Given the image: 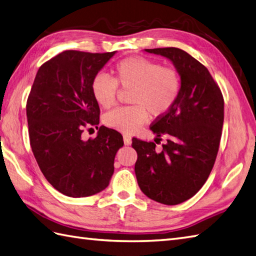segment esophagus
I'll return each instance as SVG.
<instances>
[{
  "mask_svg": "<svg viewBox=\"0 0 256 256\" xmlns=\"http://www.w3.org/2000/svg\"><path fill=\"white\" fill-rule=\"evenodd\" d=\"M124 142L126 146L132 144V137L129 134H124Z\"/></svg>",
  "mask_w": 256,
  "mask_h": 256,
  "instance_id": "1",
  "label": "esophagus"
}]
</instances>
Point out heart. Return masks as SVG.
<instances>
[{"instance_id": "1", "label": "heart", "mask_w": 256, "mask_h": 256, "mask_svg": "<svg viewBox=\"0 0 256 256\" xmlns=\"http://www.w3.org/2000/svg\"><path fill=\"white\" fill-rule=\"evenodd\" d=\"M118 86L132 88L129 102L132 105L107 112L103 122L119 132H134L146 122L149 112L160 117L172 108L180 93L182 78L173 66H163L144 56H132L118 62L112 78L105 73L96 74L90 90L96 103L107 110L116 103Z\"/></svg>"}]
</instances>
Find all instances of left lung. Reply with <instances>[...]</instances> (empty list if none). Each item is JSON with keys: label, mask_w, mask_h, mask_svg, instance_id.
Segmentation results:
<instances>
[{"label": "left lung", "mask_w": 256, "mask_h": 256, "mask_svg": "<svg viewBox=\"0 0 256 256\" xmlns=\"http://www.w3.org/2000/svg\"><path fill=\"white\" fill-rule=\"evenodd\" d=\"M144 50L173 62L182 88L172 108L150 126L158 140L168 136L162 149L151 141L132 139L138 154L134 173L144 195L164 205H178L202 188L214 168L224 124V96L207 68L186 51Z\"/></svg>", "instance_id": "left-lung-1"}]
</instances>
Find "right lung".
I'll return each mask as SVG.
<instances>
[{
  "label": "right lung",
  "instance_id": "1",
  "mask_svg": "<svg viewBox=\"0 0 256 256\" xmlns=\"http://www.w3.org/2000/svg\"><path fill=\"white\" fill-rule=\"evenodd\" d=\"M116 51L92 54L66 50L39 68L26 112L30 146L44 176L69 197H88L105 190L122 136L100 124L93 98L94 76ZM99 129L94 140H82L84 128Z\"/></svg>",
  "mask_w": 256,
  "mask_h": 256
}]
</instances>
